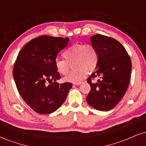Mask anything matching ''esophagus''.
I'll use <instances>...</instances> for the list:
<instances>
[{
    "label": "esophagus",
    "instance_id": "34e87169",
    "mask_svg": "<svg viewBox=\"0 0 146 146\" xmlns=\"http://www.w3.org/2000/svg\"><path fill=\"white\" fill-rule=\"evenodd\" d=\"M82 84V82H77V83H73V85H80V84Z\"/></svg>",
    "mask_w": 146,
    "mask_h": 146
}]
</instances>
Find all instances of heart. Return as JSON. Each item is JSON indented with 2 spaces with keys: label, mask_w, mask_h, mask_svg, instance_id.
<instances>
[{
  "label": "heart",
  "mask_w": 146,
  "mask_h": 146,
  "mask_svg": "<svg viewBox=\"0 0 146 146\" xmlns=\"http://www.w3.org/2000/svg\"><path fill=\"white\" fill-rule=\"evenodd\" d=\"M64 58H57L55 67L60 74L65 75L69 69V63L73 62L74 71L64 78L65 82L77 83L87 76L88 72L92 73L98 65L99 56L92 45L76 43L66 50L63 54Z\"/></svg>",
  "instance_id": "obj_1"
}]
</instances>
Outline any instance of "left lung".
Listing matches in <instances>:
<instances>
[{
    "label": "left lung",
    "instance_id": "left-lung-1",
    "mask_svg": "<svg viewBox=\"0 0 146 146\" xmlns=\"http://www.w3.org/2000/svg\"><path fill=\"white\" fill-rule=\"evenodd\" d=\"M92 45L99 56L96 71L87 79L90 91L86 101L100 111H109L122 99L129 86L131 73V60L129 54L115 38L96 34L90 37ZM100 77L96 83L92 80Z\"/></svg>",
    "mask_w": 146,
    "mask_h": 146
}]
</instances>
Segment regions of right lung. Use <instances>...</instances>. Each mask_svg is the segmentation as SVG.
<instances>
[{"mask_svg":"<svg viewBox=\"0 0 146 146\" xmlns=\"http://www.w3.org/2000/svg\"><path fill=\"white\" fill-rule=\"evenodd\" d=\"M69 38L38 36L22 47L15 61L13 75L22 98L35 112L53 113L65 101L72 88L69 82L59 84L55 67L57 54L67 45Z\"/></svg>","mask_w":146,"mask_h":146,"instance_id":"right-lung-1","label":"right lung"}]
</instances>
